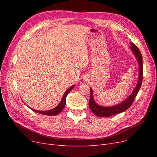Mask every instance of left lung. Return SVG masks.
<instances>
[{"mask_svg":"<svg viewBox=\"0 0 157 157\" xmlns=\"http://www.w3.org/2000/svg\"><path fill=\"white\" fill-rule=\"evenodd\" d=\"M130 44L132 46L130 48L132 51L134 52L136 58L137 59V61H138L140 67V77L138 82H137V86H136L132 94L124 101H123L121 104H118L117 105L109 107H102L97 105L94 101L92 90V88H90V98L89 101V107L95 115L99 117H111L112 115H116V114L125 111L132 105V104L134 102L135 98L136 97L137 94L138 93L139 90L141 88L142 80H143V61H142L141 54L140 51L139 50V48H137V46L135 45L134 43H132V42H130Z\"/></svg>","mask_w":157,"mask_h":157,"instance_id":"left-lung-1","label":"left lung"}]
</instances>
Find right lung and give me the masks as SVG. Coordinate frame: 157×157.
<instances>
[{
	"instance_id": "right-lung-1",
	"label": "right lung",
	"mask_w": 157,
	"mask_h": 157,
	"mask_svg": "<svg viewBox=\"0 0 157 157\" xmlns=\"http://www.w3.org/2000/svg\"><path fill=\"white\" fill-rule=\"evenodd\" d=\"M74 85L71 87H70L67 91L65 92V94H63V96L62 99H61V102L59 103V105L57 106L56 107H55L54 109H52L51 110H48V111H36L35 110V109H31L33 111H35L37 113L41 114V115H48V116H54V115H58L59 113H61L62 111V110L63 109V108L65 107V103H66V97L68 95V94L69 93V92L71 91L74 88Z\"/></svg>"
}]
</instances>
